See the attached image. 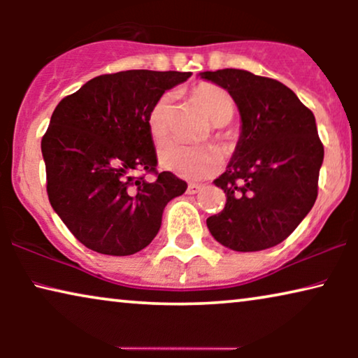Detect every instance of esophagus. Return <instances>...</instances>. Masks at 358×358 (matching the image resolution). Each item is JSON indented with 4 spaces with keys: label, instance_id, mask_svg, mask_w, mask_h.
Returning a JSON list of instances; mask_svg holds the SVG:
<instances>
[{
    "label": "esophagus",
    "instance_id": "obj_1",
    "mask_svg": "<svg viewBox=\"0 0 358 358\" xmlns=\"http://www.w3.org/2000/svg\"><path fill=\"white\" fill-rule=\"evenodd\" d=\"M200 190H202V185H199V184H189V187H187V194H199Z\"/></svg>",
    "mask_w": 358,
    "mask_h": 358
}]
</instances>
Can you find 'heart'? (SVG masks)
I'll list each match as a JSON object with an SVG mask.
<instances>
[{
    "instance_id": "b5f03b06",
    "label": "heart",
    "mask_w": 358,
    "mask_h": 358,
    "mask_svg": "<svg viewBox=\"0 0 358 358\" xmlns=\"http://www.w3.org/2000/svg\"><path fill=\"white\" fill-rule=\"evenodd\" d=\"M194 99L202 106L205 114L213 125H227L234 115V102L229 92L212 83H202L192 91ZM171 110H173V94H161L148 114V129L156 141L164 140L169 134ZM217 138L224 140L222 131H217ZM159 163L164 169L180 176L184 179L200 180L217 174L223 168V155L215 146L187 148L179 143H166L159 150Z\"/></svg>"
}]
</instances>
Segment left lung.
Here are the masks:
<instances>
[{
  "label": "left lung",
  "instance_id": "left-lung-1",
  "mask_svg": "<svg viewBox=\"0 0 358 358\" xmlns=\"http://www.w3.org/2000/svg\"><path fill=\"white\" fill-rule=\"evenodd\" d=\"M200 78L227 90L241 115L236 150L213 180L227 203L207 218L210 233L239 252L277 246L316 202L324 146L315 115L272 78L234 68L203 71Z\"/></svg>",
  "mask_w": 358,
  "mask_h": 358
}]
</instances>
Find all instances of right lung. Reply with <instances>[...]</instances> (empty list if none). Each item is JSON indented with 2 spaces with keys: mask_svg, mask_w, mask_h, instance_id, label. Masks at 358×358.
Here are the masks:
<instances>
[{
  "mask_svg": "<svg viewBox=\"0 0 358 358\" xmlns=\"http://www.w3.org/2000/svg\"><path fill=\"white\" fill-rule=\"evenodd\" d=\"M192 73L129 70L92 78L53 110L42 138L50 205L78 241L107 256L145 249L185 180L156 171L148 114ZM155 174L148 183L133 174Z\"/></svg>",
  "mask_w": 358,
  "mask_h": 358,
  "instance_id": "right-lung-1",
  "label": "right lung"
}]
</instances>
